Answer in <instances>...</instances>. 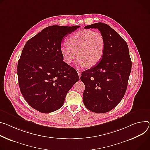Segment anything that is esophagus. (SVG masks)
<instances>
[{"label": "esophagus", "instance_id": "34e87169", "mask_svg": "<svg viewBox=\"0 0 150 150\" xmlns=\"http://www.w3.org/2000/svg\"><path fill=\"white\" fill-rule=\"evenodd\" d=\"M77 72H78V74L79 77L80 78V77H81V72H80L79 71H77Z\"/></svg>", "mask_w": 150, "mask_h": 150}]
</instances>
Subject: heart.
I'll return each mask as SVG.
<instances>
[{"instance_id": "b5f03b06", "label": "heart", "mask_w": 150, "mask_h": 150, "mask_svg": "<svg viewBox=\"0 0 150 150\" xmlns=\"http://www.w3.org/2000/svg\"><path fill=\"white\" fill-rule=\"evenodd\" d=\"M67 44L60 47L63 60L67 64H71L78 57L79 66L93 67L103 57L105 40L100 32L87 29L77 31L68 38Z\"/></svg>"}]
</instances>
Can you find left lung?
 <instances>
[{
    "instance_id": "obj_1",
    "label": "left lung",
    "mask_w": 150,
    "mask_h": 150,
    "mask_svg": "<svg viewBox=\"0 0 150 150\" xmlns=\"http://www.w3.org/2000/svg\"><path fill=\"white\" fill-rule=\"evenodd\" d=\"M85 29H98L105 40L101 61L84 71L81 80L85 85L83 102L88 110L105 113L112 110L124 97L131 72L132 62L127 44L110 25L97 23Z\"/></svg>"
}]
</instances>
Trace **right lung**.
Listing matches in <instances>:
<instances>
[{"instance_id":"obj_1","label":"right lung","mask_w":150,"mask_h":150,"mask_svg":"<svg viewBox=\"0 0 150 150\" xmlns=\"http://www.w3.org/2000/svg\"><path fill=\"white\" fill-rule=\"evenodd\" d=\"M79 27H47L23 49L17 66L20 89L26 102L40 112L60 109L79 80L76 71L63 62L60 47L63 38Z\"/></svg>"}]
</instances>
